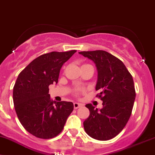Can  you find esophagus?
<instances>
[{"label": "esophagus", "instance_id": "34e87169", "mask_svg": "<svg viewBox=\"0 0 155 155\" xmlns=\"http://www.w3.org/2000/svg\"><path fill=\"white\" fill-rule=\"evenodd\" d=\"M73 105H74V109H78V108H79V107H81L83 106V105H82L81 104L78 103V102H74Z\"/></svg>", "mask_w": 155, "mask_h": 155}]
</instances>
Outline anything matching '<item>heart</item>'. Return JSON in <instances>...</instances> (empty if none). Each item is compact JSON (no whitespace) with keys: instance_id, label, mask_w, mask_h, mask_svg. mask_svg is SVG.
I'll return each instance as SVG.
<instances>
[{"instance_id":"b5f03b06","label":"heart","mask_w":155,"mask_h":155,"mask_svg":"<svg viewBox=\"0 0 155 155\" xmlns=\"http://www.w3.org/2000/svg\"><path fill=\"white\" fill-rule=\"evenodd\" d=\"M78 92H79V90H78V89H77V90L75 91V93H76V94H78Z\"/></svg>"}]
</instances>
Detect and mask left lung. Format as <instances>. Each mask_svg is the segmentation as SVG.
<instances>
[{
	"instance_id": "obj_1",
	"label": "left lung",
	"mask_w": 155,
	"mask_h": 155,
	"mask_svg": "<svg viewBox=\"0 0 155 155\" xmlns=\"http://www.w3.org/2000/svg\"><path fill=\"white\" fill-rule=\"evenodd\" d=\"M79 54L96 64V91L103 101L101 109L85 105L90 115L83 122L85 131L94 139H112L124 128L131 114L136 97L133 77L123 61L110 53L98 50Z\"/></svg>"
}]
</instances>
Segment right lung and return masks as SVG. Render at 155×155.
<instances>
[{"label":"right lung","instance_id":"obj_1","mask_svg":"<svg viewBox=\"0 0 155 155\" xmlns=\"http://www.w3.org/2000/svg\"><path fill=\"white\" fill-rule=\"evenodd\" d=\"M77 51H53L31 61L14 86V108L22 126L40 139L55 137L63 130L74 109L70 101H52L48 86L57 83L62 65Z\"/></svg>","mask_w":155,"mask_h":155}]
</instances>
